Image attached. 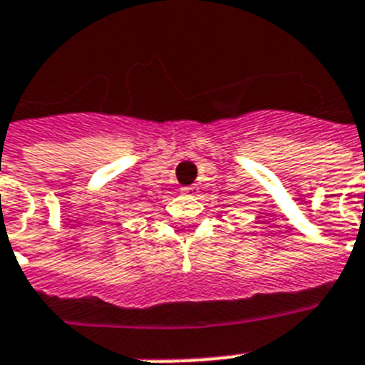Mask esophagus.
I'll list each match as a JSON object with an SVG mask.
<instances>
[{"instance_id":"esophagus-1","label":"esophagus","mask_w":365,"mask_h":365,"mask_svg":"<svg viewBox=\"0 0 365 365\" xmlns=\"http://www.w3.org/2000/svg\"><path fill=\"white\" fill-rule=\"evenodd\" d=\"M182 192H185V195H189V192H192V187H183Z\"/></svg>"}]
</instances>
